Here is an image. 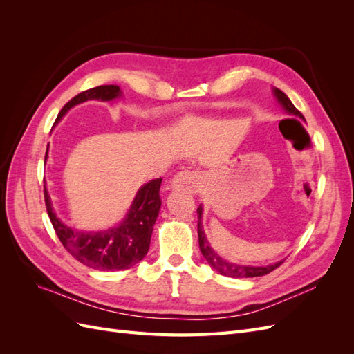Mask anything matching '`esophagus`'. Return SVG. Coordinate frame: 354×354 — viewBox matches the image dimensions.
<instances>
[{
  "label": "esophagus",
  "instance_id": "obj_1",
  "mask_svg": "<svg viewBox=\"0 0 354 354\" xmlns=\"http://www.w3.org/2000/svg\"><path fill=\"white\" fill-rule=\"evenodd\" d=\"M201 185V174L198 171L194 169H183L180 173L176 174V177L171 181V186L173 189L178 190H187V192H194Z\"/></svg>",
  "mask_w": 354,
  "mask_h": 354
}]
</instances>
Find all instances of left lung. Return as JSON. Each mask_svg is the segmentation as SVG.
<instances>
[{"label":"left lung","mask_w":354,"mask_h":354,"mask_svg":"<svg viewBox=\"0 0 354 354\" xmlns=\"http://www.w3.org/2000/svg\"><path fill=\"white\" fill-rule=\"evenodd\" d=\"M273 93L276 95L277 102L281 103V106L286 111L288 115H292V116L301 118V120H304L303 113L295 108V106L291 103V100L288 99V95L283 91H281L279 88H274ZM198 236H199V248H201L202 255L205 257V260L208 261V264L212 267V269L217 270L223 276H229V277H257V276H264V274H269L274 269H277V267H279L283 263V260H282V261H277L274 264L266 266V267H263V266L255 267V266H245V264H238V263H230L227 260L221 259V257L212 250L211 243L208 242V239L205 236V232H203V226H202V207L201 205L198 208Z\"/></svg>","instance_id":"1"}]
</instances>
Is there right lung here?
Returning <instances> with one entry per match:
<instances>
[{
	"label": "right lung",
	"mask_w": 354,
	"mask_h": 354,
	"mask_svg": "<svg viewBox=\"0 0 354 354\" xmlns=\"http://www.w3.org/2000/svg\"><path fill=\"white\" fill-rule=\"evenodd\" d=\"M120 95L121 90L118 85H99V87L85 90L63 106L56 118V124L75 104L87 100L108 102L120 97ZM160 183H162V178H156L138 189L131 208L120 226L103 232H81L71 229L57 218L46 187L44 199L50 221L57 238L75 260L100 272L125 270L142 261L149 251L153 224L159 214L160 202H162L159 196Z\"/></svg>",
	"instance_id": "obj_1"
}]
</instances>
